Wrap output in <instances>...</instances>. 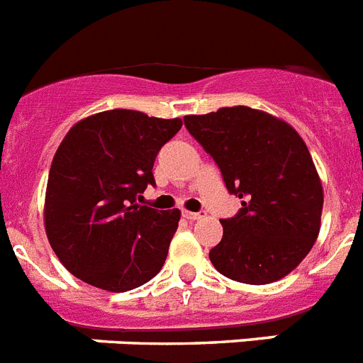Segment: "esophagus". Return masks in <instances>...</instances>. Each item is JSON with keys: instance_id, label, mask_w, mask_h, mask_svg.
I'll return each instance as SVG.
<instances>
[{"instance_id": "34e87169", "label": "esophagus", "mask_w": 363, "mask_h": 363, "mask_svg": "<svg viewBox=\"0 0 363 363\" xmlns=\"http://www.w3.org/2000/svg\"><path fill=\"white\" fill-rule=\"evenodd\" d=\"M182 216L186 217V219H190V220H197V219H203L204 217V212H182Z\"/></svg>"}]
</instances>
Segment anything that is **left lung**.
Here are the masks:
<instances>
[{"label":"left lung","mask_w":363,"mask_h":363,"mask_svg":"<svg viewBox=\"0 0 363 363\" xmlns=\"http://www.w3.org/2000/svg\"><path fill=\"white\" fill-rule=\"evenodd\" d=\"M191 137L219 166L241 210L220 219L210 261L248 285L277 281L298 267L320 234L323 188L303 138L286 122L247 106L184 116Z\"/></svg>","instance_id":"8db88e82"}]
</instances>
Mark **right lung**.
Listing matches in <instances>:
<instances>
[{
  "mask_svg": "<svg viewBox=\"0 0 363 363\" xmlns=\"http://www.w3.org/2000/svg\"><path fill=\"white\" fill-rule=\"evenodd\" d=\"M181 125L111 109L69 129L50 164L43 216L50 247L72 276L125 292L160 272L181 212L140 206L137 197L155 186L157 153Z\"/></svg>",
  "mask_w": 363,
  "mask_h": 363,
  "instance_id": "obj_1",
  "label": "right lung"
}]
</instances>
